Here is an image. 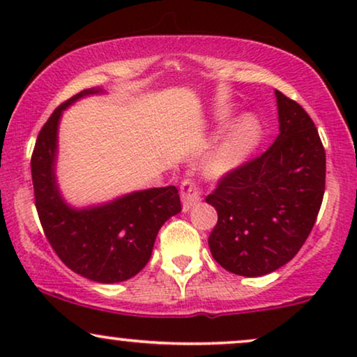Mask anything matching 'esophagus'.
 Segmentation results:
<instances>
[{
    "mask_svg": "<svg viewBox=\"0 0 357 357\" xmlns=\"http://www.w3.org/2000/svg\"><path fill=\"white\" fill-rule=\"evenodd\" d=\"M180 197H182V209L190 211L202 199V192L192 180H185L180 187Z\"/></svg>",
    "mask_w": 357,
    "mask_h": 357,
    "instance_id": "esophagus-1",
    "label": "esophagus"
}]
</instances>
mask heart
I'll use <instances>...</instances> for the list:
<instances>
[{"label":"heart","instance_id":"obj_1","mask_svg":"<svg viewBox=\"0 0 357 357\" xmlns=\"http://www.w3.org/2000/svg\"><path fill=\"white\" fill-rule=\"evenodd\" d=\"M229 112H218L216 121L229 120ZM261 138V125L257 116L245 114L232 121L224 131L208 158V170L214 177H226L250 159Z\"/></svg>","mask_w":357,"mask_h":357}]
</instances>
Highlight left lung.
I'll return each mask as SVG.
<instances>
[{
    "label": "left lung",
    "instance_id": "8db88e82",
    "mask_svg": "<svg viewBox=\"0 0 357 357\" xmlns=\"http://www.w3.org/2000/svg\"><path fill=\"white\" fill-rule=\"evenodd\" d=\"M275 96V143L206 197L218 211L208 238L211 255L224 270L247 278L268 275L296 257L325 193V149L314 121L282 92Z\"/></svg>",
    "mask_w": 357,
    "mask_h": 357
}]
</instances>
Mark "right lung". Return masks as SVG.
Instances as JSON below:
<instances>
[{
  "label": "right lung",
  "mask_w": 357,
  "mask_h": 357,
  "mask_svg": "<svg viewBox=\"0 0 357 357\" xmlns=\"http://www.w3.org/2000/svg\"><path fill=\"white\" fill-rule=\"evenodd\" d=\"M104 89L81 91L53 112L37 136L31 169L36 208L47 241L60 260L96 282L126 281L149 261L159 229L182 211L175 187L126 193L112 202L75 208L58 187V126L63 110Z\"/></svg>",
  "instance_id": "right-lung-1"
}]
</instances>
